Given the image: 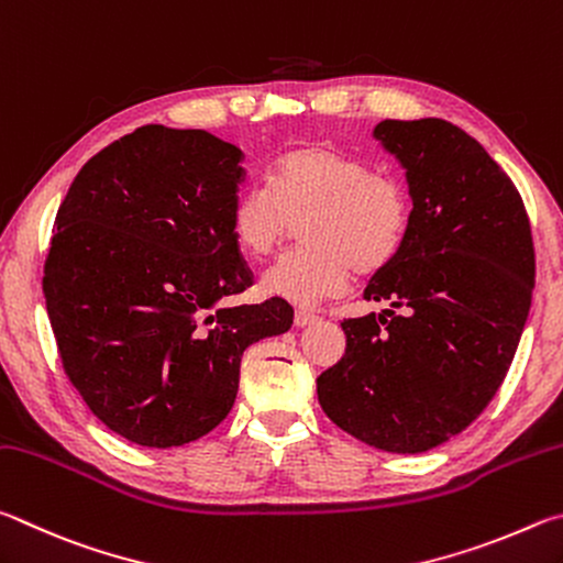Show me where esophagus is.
Segmentation results:
<instances>
[{
    "label": "esophagus",
    "mask_w": 563,
    "mask_h": 563,
    "mask_svg": "<svg viewBox=\"0 0 563 563\" xmlns=\"http://www.w3.org/2000/svg\"><path fill=\"white\" fill-rule=\"evenodd\" d=\"M319 321V317L317 313H311V311H303V309H299L297 313H294V323H297L299 329H303V327H311V323H317Z\"/></svg>",
    "instance_id": "obj_1"
}]
</instances>
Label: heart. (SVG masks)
<instances>
[{"mask_svg": "<svg viewBox=\"0 0 563 563\" xmlns=\"http://www.w3.org/2000/svg\"><path fill=\"white\" fill-rule=\"evenodd\" d=\"M410 192L398 175L331 145L284 153L269 187L244 185L230 207V232L246 256L264 260L301 224L303 250L284 254L262 276L269 297L317 307L351 287L353 272L373 274L396 260L410 230Z\"/></svg>", "mask_w": 563, "mask_h": 563, "instance_id": "obj_1", "label": "heart"}]
</instances>
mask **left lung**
<instances>
[{
  "label": "left lung",
  "mask_w": 563,
  "mask_h": 563,
  "mask_svg": "<svg viewBox=\"0 0 563 563\" xmlns=\"http://www.w3.org/2000/svg\"><path fill=\"white\" fill-rule=\"evenodd\" d=\"M373 135L408 170L410 230L363 291L390 309L343 319L346 356L317 393L349 435L416 455L465 430L499 390L529 317L534 242L515 183L457 125L383 121Z\"/></svg>",
  "instance_id": "8db88e82"
}]
</instances>
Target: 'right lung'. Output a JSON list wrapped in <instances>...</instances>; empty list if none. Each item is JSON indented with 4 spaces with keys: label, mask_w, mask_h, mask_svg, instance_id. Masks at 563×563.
Returning a JSON list of instances; mask_svg holds the SVG:
<instances>
[{
    "label": "right lung",
    "mask_w": 563,
    "mask_h": 563,
    "mask_svg": "<svg viewBox=\"0 0 563 563\" xmlns=\"http://www.w3.org/2000/svg\"><path fill=\"white\" fill-rule=\"evenodd\" d=\"M242 157L207 131L135 128L81 167L56 212L44 297L64 373L135 445L214 430L244 349L294 323L276 297L222 307L254 284L230 232Z\"/></svg>",
    "instance_id": "1"
}]
</instances>
